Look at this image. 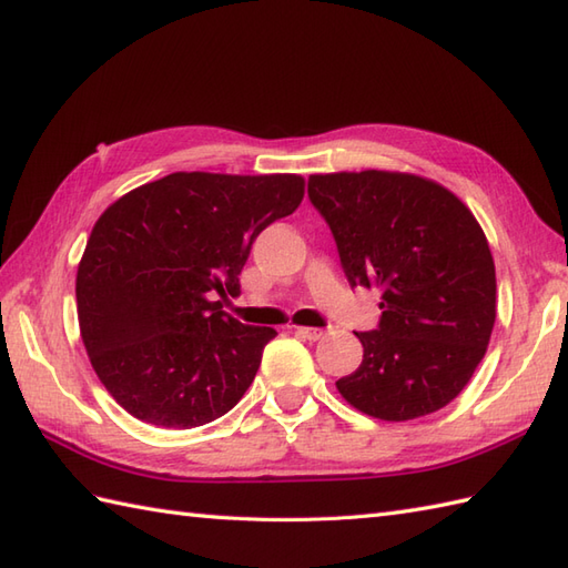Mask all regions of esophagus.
Here are the masks:
<instances>
[{
  "mask_svg": "<svg viewBox=\"0 0 568 568\" xmlns=\"http://www.w3.org/2000/svg\"><path fill=\"white\" fill-rule=\"evenodd\" d=\"M293 328L300 338H307V341H320L324 336L322 328H314V326H293Z\"/></svg>",
  "mask_w": 568,
  "mask_h": 568,
  "instance_id": "obj_1",
  "label": "esophagus"
}]
</instances>
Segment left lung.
Listing matches in <instances>:
<instances>
[{"label":"left lung","mask_w":568,"mask_h":568,"mask_svg":"<svg viewBox=\"0 0 568 568\" xmlns=\"http://www.w3.org/2000/svg\"><path fill=\"white\" fill-rule=\"evenodd\" d=\"M310 201L351 287L382 293L379 326L355 332L363 363L336 382L341 397L392 424L450 404L496 322V268L477 217L438 181L402 171L312 174Z\"/></svg>","instance_id":"1"}]
</instances>
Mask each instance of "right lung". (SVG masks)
<instances>
[{
  "instance_id": "obj_1",
  "label": "right lung",
  "mask_w": 568,
  "mask_h": 568,
  "mask_svg": "<svg viewBox=\"0 0 568 568\" xmlns=\"http://www.w3.org/2000/svg\"><path fill=\"white\" fill-rule=\"evenodd\" d=\"M305 197L297 174L176 171L103 210L77 268L91 367L130 416L195 428L244 397L275 328L246 326L240 295L256 236Z\"/></svg>"
}]
</instances>
